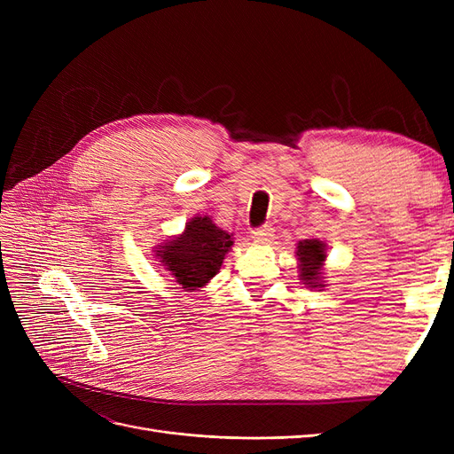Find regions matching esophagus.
<instances>
[{
  "instance_id": "esophagus-1",
  "label": "esophagus",
  "mask_w": 454,
  "mask_h": 454,
  "mask_svg": "<svg viewBox=\"0 0 454 454\" xmlns=\"http://www.w3.org/2000/svg\"><path fill=\"white\" fill-rule=\"evenodd\" d=\"M272 227L265 225V227H259L255 231H252V239L255 244H269L272 240Z\"/></svg>"
}]
</instances>
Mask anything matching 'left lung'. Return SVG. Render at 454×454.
<instances>
[{
	"label": "left lung",
	"instance_id": "left-lung-1",
	"mask_svg": "<svg viewBox=\"0 0 454 454\" xmlns=\"http://www.w3.org/2000/svg\"><path fill=\"white\" fill-rule=\"evenodd\" d=\"M295 257L299 261V280L307 287L322 292L325 287L324 263L327 257V246L320 239H305L297 242Z\"/></svg>",
	"mask_w": 454,
	"mask_h": 454
}]
</instances>
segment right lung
<instances>
[{"mask_svg":"<svg viewBox=\"0 0 454 454\" xmlns=\"http://www.w3.org/2000/svg\"><path fill=\"white\" fill-rule=\"evenodd\" d=\"M232 244V232L219 229L210 215H195L180 235L155 246L153 252L159 265L170 272L182 290L195 292L208 286L219 272Z\"/></svg>","mask_w":454,"mask_h":454,"instance_id":"obj_1","label":"right lung"}]
</instances>
